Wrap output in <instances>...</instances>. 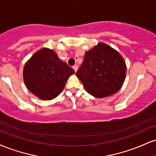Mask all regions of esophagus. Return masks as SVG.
<instances>
[{
  "mask_svg": "<svg viewBox=\"0 0 156 156\" xmlns=\"http://www.w3.org/2000/svg\"><path fill=\"white\" fill-rule=\"evenodd\" d=\"M73 69H74V70L76 71V72L77 70H78V66L77 65V64H75V65L73 66Z\"/></svg>",
  "mask_w": 156,
  "mask_h": 156,
  "instance_id": "1",
  "label": "esophagus"
}]
</instances>
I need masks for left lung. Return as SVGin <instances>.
<instances>
[{
  "label": "left lung",
  "mask_w": 156,
  "mask_h": 156,
  "mask_svg": "<svg viewBox=\"0 0 156 156\" xmlns=\"http://www.w3.org/2000/svg\"><path fill=\"white\" fill-rule=\"evenodd\" d=\"M125 75L124 58L103 42L86 52L83 62L76 72L87 92L100 98L117 92L124 83Z\"/></svg>",
  "instance_id": "8db88e82"
}]
</instances>
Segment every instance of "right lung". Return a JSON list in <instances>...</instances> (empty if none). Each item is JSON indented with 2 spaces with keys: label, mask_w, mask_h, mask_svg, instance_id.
<instances>
[{
  "label": "right lung",
  "mask_w": 156,
  "mask_h": 156,
  "mask_svg": "<svg viewBox=\"0 0 156 156\" xmlns=\"http://www.w3.org/2000/svg\"><path fill=\"white\" fill-rule=\"evenodd\" d=\"M75 70L59 59L53 50L42 48L25 64L23 80L32 94L44 101L54 99Z\"/></svg>",
  "instance_id": "obj_1"
}]
</instances>
